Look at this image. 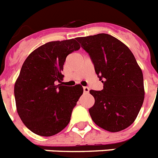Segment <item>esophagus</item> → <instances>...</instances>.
Here are the masks:
<instances>
[{
  "instance_id": "34e87169",
  "label": "esophagus",
  "mask_w": 158,
  "mask_h": 158,
  "mask_svg": "<svg viewBox=\"0 0 158 158\" xmlns=\"http://www.w3.org/2000/svg\"><path fill=\"white\" fill-rule=\"evenodd\" d=\"M84 92L85 93V94H87V93L89 92V89L88 87H84Z\"/></svg>"
}]
</instances>
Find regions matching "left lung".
Listing matches in <instances>:
<instances>
[{"label":"left lung","instance_id":"left-lung-1","mask_svg":"<svg viewBox=\"0 0 158 158\" xmlns=\"http://www.w3.org/2000/svg\"><path fill=\"white\" fill-rule=\"evenodd\" d=\"M89 53L95 73L103 84L101 91L90 90L94 104L93 121L108 132L127 128L135 121L144 100L142 69L128 47L108 34L77 37Z\"/></svg>","mask_w":158,"mask_h":158}]
</instances>
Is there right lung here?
Returning <instances> with one entry per match:
<instances>
[{
  "label": "right lung",
  "instance_id": "1",
  "mask_svg": "<svg viewBox=\"0 0 158 158\" xmlns=\"http://www.w3.org/2000/svg\"><path fill=\"white\" fill-rule=\"evenodd\" d=\"M76 38L48 42L31 52L23 64L14 87L16 110L23 123L37 135L50 137L70 121L84 89L60 84L66 57L78 50Z\"/></svg>",
  "mask_w": 158,
  "mask_h": 158
}]
</instances>
